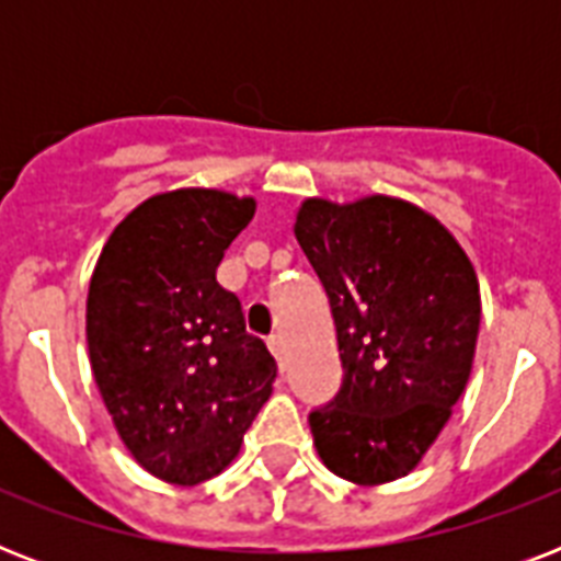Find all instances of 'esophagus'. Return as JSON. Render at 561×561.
I'll list each match as a JSON object with an SVG mask.
<instances>
[{"instance_id":"obj_1","label":"esophagus","mask_w":561,"mask_h":561,"mask_svg":"<svg viewBox=\"0 0 561 561\" xmlns=\"http://www.w3.org/2000/svg\"><path fill=\"white\" fill-rule=\"evenodd\" d=\"M267 346H271L273 358L279 360V367H285V341H282V334H271V337H267Z\"/></svg>"}]
</instances>
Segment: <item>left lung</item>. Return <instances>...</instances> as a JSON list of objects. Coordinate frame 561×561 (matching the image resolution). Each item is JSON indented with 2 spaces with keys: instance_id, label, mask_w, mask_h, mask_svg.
Returning <instances> with one entry per match:
<instances>
[{
  "instance_id": "left-lung-1",
  "label": "left lung",
  "mask_w": 561,
  "mask_h": 561,
  "mask_svg": "<svg viewBox=\"0 0 561 561\" xmlns=\"http://www.w3.org/2000/svg\"><path fill=\"white\" fill-rule=\"evenodd\" d=\"M332 306L343 383L308 425L325 469L358 486L404 478L466 390L480 329L478 273L413 203L308 197L294 224Z\"/></svg>"
}]
</instances>
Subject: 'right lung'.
Masks as SVG:
<instances>
[{"instance_id": "add662e5", "label": "right lung", "mask_w": 561, "mask_h": 561, "mask_svg": "<svg viewBox=\"0 0 561 561\" xmlns=\"http://www.w3.org/2000/svg\"><path fill=\"white\" fill-rule=\"evenodd\" d=\"M253 215V197L218 188L153 194L92 271L87 346L104 408L134 460L174 486L236 460L276 381L273 355L215 279Z\"/></svg>"}]
</instances>
